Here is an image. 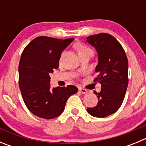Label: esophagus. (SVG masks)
<instances>
[{
    "label": "esophagus",
    "mask_w": 146,
    "mask_h": 146,
    "mask_svg": "<svg viewBox=\"0 0 146 146\" xmlns=\"http://www.w3.org/2000/svg\"><path fill=\"white\" fill-rule=\"evenodd\" d=\"M79 91H80L82 94H86L88 93L87 90H86V89H84V88H79Z\"/></svg>",
    "instance_id": "1"
}]
</instances>
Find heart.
<instances>
[{"label":"heart","mask_w":146,"mask_h":146,"mask_svg":"<svg viewBox=\"0 0 146 146\" xmlns=\"http://www.w3.org/2000/svg\"><path fill=\"white\" fill-rule=\"evenodd\" d=\"M75 47L79 55L85 53V52H92V50L89 48L88 47H87V46H86V45L84 44H77L75 45Z\"/></svg>","instance_id":"1"}]
</instances>
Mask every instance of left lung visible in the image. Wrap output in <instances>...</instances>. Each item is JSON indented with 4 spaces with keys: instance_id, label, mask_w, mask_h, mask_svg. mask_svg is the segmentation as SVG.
Here are the masks:
<instances>
[{
    "instance_id": "1",
    "label": "left lung",
    "mask_w": 146,
    "mask_h": 146,
    "mask_svg": "<svg viewBox=\"0 0 146 146\" xmlns=\"http://www.w3.org/2000/svg\"><path fill=\"white\" fill-rule=\"evenodd\" d=\"M86 42L95 47L98 64L94 82L101 84V91L95 92L98 103L87 112L97 118L115 113L121 107L128 86V60L121 44L110 34L102 33L87 37Z\"/></svg>"
}]
</instances>
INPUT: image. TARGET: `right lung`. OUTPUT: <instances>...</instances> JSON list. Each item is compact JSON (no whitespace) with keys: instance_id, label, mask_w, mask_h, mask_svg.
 <instances>
[{"instance_id":"add662e5","label":"right lung","mask_w":146,"mask_h":146,"mask_svg":"<svg viewBox=\"0 0 146 146\" xmlns=\"http://www.w3.org/2000/svg\"><path fill=\"white\" fill-rule=\"evenodd\" d=\"M74 40L38 36L23 50L19 64V86L25 105L33 115L52 119L64 110L78 89L74 86L50 88V73L58 68L62 51Z\"/></svg>"}]
</instances>
